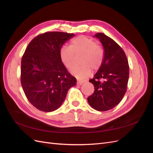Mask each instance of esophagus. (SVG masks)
<instances>
[{
	"mask_svg": "<svg viewBox=\"0 0 153 153\" xmlns=\"http://www.w3.org/2000/svg\"><path fill=\"white\" fill-rule=\"evenodd\" d=\"M84 83V81H82V80H78L77 81V84L80 85H82Z\"/></svg>",
	"mask_w": 153,
	"mask_h": 153,
	"instance_id": "34e87169",
	"label": "esophagus"
}]
</instances>
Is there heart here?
I'll return each instance as SVG.
<instances>
[{
    "instance_id": "1",
    "label": "heart",
    "mask_w": 153,
    "mask_h": 153,
    "mask_svg": "<svg viewBox=\"0 0 153 153\" xmlns=\"http://www.w3.org/2000/svg\"><path fill=\"white\" fill-rule=\"evenodd\" d=\"M75 55H82L80 63L82 66L73 67L70 70L73 75L78 78L91 75V69L97 71L100 68L104 59V50L97 45L95 40L85 36H80L72 39L69 47L63 46L60 50V59L67 68L72 67Z\"/></svg>"
}]
</instances>
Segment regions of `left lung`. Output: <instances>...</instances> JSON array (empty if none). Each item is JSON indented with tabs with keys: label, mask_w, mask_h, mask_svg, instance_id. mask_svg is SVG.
Wrapping results in <instances>:
<instances>
[{
	"label": "left lung",
	"mask_w": 153,
	"mask_h": 153,
	"mask_svg": "<svg viewBox=\"0 0 153 153\" xmlns=\"http://www.w3.org/2000/svg\"><path fill=\"white\" fill-rule=\"evenodd\" d=\"M94 37L102 44L105 55L102 65L89 80L94 92L87 101L92 108L104 112L114 108L123 98L129 79V65L126 54L115 41L101 32Z\"/></svg>",
	"instance_id": "1"
}]
</instances>
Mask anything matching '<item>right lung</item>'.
Here are the masks:
<instances>
[{
  "label": "right lung",
  "mask_w": 153,
  "mask_h": 153,
  "mask_svg": "<svg viewBox=\"0 0 153 153\" xmlns=\"http://www.w3.org/2000/svg\"><path fill=\"white\" fill-rule=\"evenodd\" d=\"M74 34L47 32L32 39L21 62V84L29 102L43 112L59 108L76 84L60 59V50Z\"/></svg>",
  "instance_id": "right-lung-1"
}]
</instances>
